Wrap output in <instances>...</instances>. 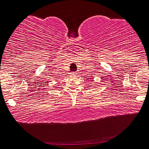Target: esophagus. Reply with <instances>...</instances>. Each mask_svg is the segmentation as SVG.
Returning a JSON list of instances; mask_svg holds the SVG:
<instances>
[{
  "mask_svg": "<svg viewBox=\"0 0 149 149\" xmlns=\"http://www.w3.org/2000/svg\"><path fill=\"white\" fill-rule=\"evenodd\" d=\"M76 74H77V73L76 72H73L71 73V74H72V75H75Z\"/></svg>",
  "mask_w": 149,
  "mask_h": 149,
  "instance_id": "obj_1",
  "label": "esophagus"
}]
</instances>
